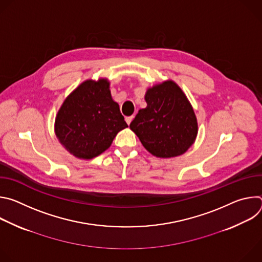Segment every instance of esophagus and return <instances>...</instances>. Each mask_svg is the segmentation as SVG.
<instances>
[{"label":"esophagus","instance_id":"obj_1","mask_svg":"<svg viewBox=\"0 0 262 262\" xmlns=\"http://www.w3.org/2000/svg\"><path fill=\"white\" fill-rule=\"evenodd\" d=\"M133 119H134V116H129V117H126V118H125V121H126L127 124H130V122H132Z\"/></svg>","mask_w":262,"mask_h":262}]
</instances>
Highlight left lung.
<instances>
[{"instance_id":"left-lung-1","label":"left lung","mask_w":262,"mask_h":262,"mask_svg":"<svg viewBox=\"0 0 262 262\" xmlns=\"http://www.w3.org/2000/svg\"><path fill=\"white\" fill-rule=\"evenodd\" d=\"M147 106L139 110L129 128L147 151L161 159L183 155L194 144L198 122L181 88L168 80L148 88Z\"/></svg>"}]
</instances>
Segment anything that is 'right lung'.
I'll use <instances>...</instances> for the list:
<instances>
[{
	"instance_id": "1",
	"label": "right lung",
	"mask_w": 262,
	"mask_h": 262,
	"mask_svg": "<svg viewBox=\"0 0 262 262\" xmlns=\"http://www.w3.org/2000/svg\"><path fill=\"white\" fill-rule=\"evenodd\" d=\"M127 127L119 104L112 98L107 79L87 80L63 101L55 134L66 150L81 160L98 157Z\"/></svg>"
}]
</instances>
